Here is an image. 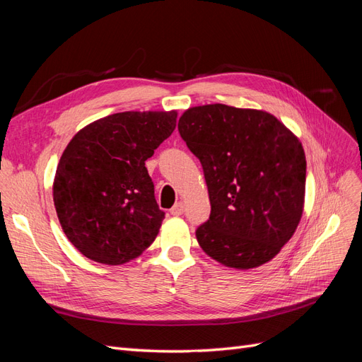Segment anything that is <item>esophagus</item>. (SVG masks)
I'll use <instances>...</instances> for the list:
<instances>
[{
    "instance_id": "esophagus-1",
    "label": "esophagus",
    "mask_w": 362,
    "mask_h": 362,
    "mask_svg": "<svg viewBox=\"0 0 362 362\" xmlns=\"http://www.w3.org/2000/svg\"><path fill=\"white\" fill-rule=\"evenodd\" d=\"M184 211V205L182 202H177L172 208H170V214L172 216H181Z\"/></svg>"
}]
</instances>
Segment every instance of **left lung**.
I'll return each instance as SVG.
<instances>
[{
	"label": "left lung",
	"instance_id": "8db88e82",
	"mask_svg": "<svg viewBox=\"0 0 362 362\" xmlns=\"http://www.w3.org/2000/svg\"><path fill=\"white\" fill-rule=\"evenodd\" d=\"M178 129L199 158L211 204L196 238L208 257L247 270L275 258L303 213L306 160L293 131L264 110L206 104Z\"/></svg>",
	"mask_w": 362,
	"mask_h": 362
}]
</instances>
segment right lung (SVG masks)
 Segmentation results:
<instances>
[{"label": "right lung", "mask_w": 362, "mask_h": 362, "mask_svg": "<svg viewBox=\"0 0 362 362\" xmlns=\"http://www.w3.org/2000/svg\"><path fill=\"white\" fill-rule=\"evenodd\" d=\"M177 116L115 113L86 125L63 151L54 206L63 233L86 258L125 264L156 240L164 213L145 161L173 133Z\"/></svg>", "instance_id": "right-lung-1"}]
</instances>
